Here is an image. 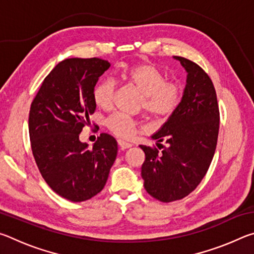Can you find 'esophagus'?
Returning a JSON list of instances; mask_svg holds the SVG:
<instances>
[{"mask_svg":"<svg viewBox=\"0 0 254 254\" xmlns=\"http://www.w3.org/2000/svg\"><path fill=\"white\" fill-rule=\"evenodd\" d=\"M118 144H119V147L121 148L122 150H124V149H128V148H131V147H132V144H131V143L126 142V141H122V140H119V141H118Z\"/></svg>","mask_w":254,"mask_h":254,"instance_id":"esophagus-1","label":"esophagus"}]
</instances>
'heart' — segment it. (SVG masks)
I'll list each match as a JSON object with an SVG mask.
<instances>
[{"label": "heart", "mask_w": 254, "mask_h": 254, "mask_svg": "<svg viewBox=\"0 0 254 254\" xmlns=\"http://www.w3.org/2000/svg\"><path fill=\"white\" fill-rule=\"evenodd\" d=\"M121 78L142 95L141 107L153 118L170 117L182 103L183 86L176 80H167L166 75L152 64H137L126 68ZM93 98L100 109L110 110L115 98L113 81L106 79L98 83L93 89ZM106 126L118 136L130 139L135 134L137 122L127 115L115 113L107 119Z\"/></svg>", "instance_id": "obj_1"}]
</instances>
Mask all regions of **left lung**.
Listing matches in <instances>:
<instances>
[{"mask_svg":"<svg viewBox=\"0 0 254 254\" xmlns=\"http://www.w3.org/2000/svg\"><path fill=\"white\" fill-rule=\"evenodd\" d=\"M187 71L183 100L174 114L151 136L160 149L140 145L145 154L141 176L148 194L170 203L198 186L217 144L220 111L209 76L191 60L174 56Z\"/></svg>","mask_w":254,"mask_h":254,"instance_id":"left-lung-1","label":"left lung"}]
</instances>
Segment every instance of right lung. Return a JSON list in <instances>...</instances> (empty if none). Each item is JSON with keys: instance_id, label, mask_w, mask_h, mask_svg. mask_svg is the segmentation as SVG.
Instances as JSON below:
<instances>
[{"instance_id": "add662e5", "label": "right lung", "mask_w": 254, "mask_h": 254, "mask_svg": "<svg viewBox=\"0 0 254 254\" xmlns=\"http://www.w3.org/2000/svg\"><path fill=\"white\" fill-rule=\"evenodd\" d=\"M111 64L100 58L60 62L42 81L29 113L34 160L48 186L70 201L91 199L104 188L118 142L101 133L93 149L79 134L96 104L93 89Z\"/></svg>"}]
</instances>
